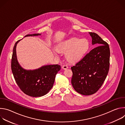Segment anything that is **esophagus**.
<instances>
[{
	"label": "esophagus",
	"mask_w": 125,
	"mask_h": 125,
	"mask_svg": "<svg viewBox=\"0 0 125 125\" xmlns=\"http://www.w3.org/2000/svg\"><path fill=\"white\" fill-rule=\"evenodd\" d=\"M62 69H64V70H66V69H68V66H67V65H63V66H62Z\"/></svg>",
	"instance_id": "1"
}]
</instances>
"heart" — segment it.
I'll return each instance as SVG.
<instances>
[{
  "label": "heart",
  "mask_w": 125,
  "mask_h": 125,
  "mask_svg": "<svg viewBox=\"0 0 125 125\" xmlns=\"http://www.w3.org/2000/svg\"><path fill=\"white\" fill-rule=\"evenodd\" d=\"M89 47V42L85 39L71 38L60 42L56 49L53 50L55 55L58 52L66 53L65 58L68 61L75 63L80 60L85 55Z\"/></svg>",
  "instance_id": "obj_1"
}]
</instances>
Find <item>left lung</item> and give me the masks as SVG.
<instances>
[{"mask_svg":"<svg viewBox=\"0 0 125 125\" xmlns=\"http://www.w3.org/2000/svg\"><path fill=\"white\" fill-rule=\"evenodd\" d=\"M89 33L92 38V44L99 46L71 67L73 87L77 92L84 95H92L98 91L108 73L110 65L108 44L96 33Z\"/></svg>","mask_w":125,"mask_h":125,"instance_id":"8db88e82","label":"left lung"}]
</instances>
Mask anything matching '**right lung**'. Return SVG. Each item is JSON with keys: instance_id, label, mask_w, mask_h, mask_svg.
<instances>
[{"instance_id": "right-lung-1", "label": "right lung", "mask_w": 125, "mask_h": 125, "mask_svg": "<svg viewBox=\"0 0 125 125\" xmlns=\"http://www.w3.org/2000/svg\"><path fill=\"white\" fill-rule=\"evenodd\" d=\"M41 34H27L25 37ZM21 40L18 41L15 44L11 59V70L15 80L26 94L35 97L43 96L53 87L55 76L61 69V66L58 64L47 65L33 70L24 69L18 62L16 55V46Z\"/></svg>"}]
</instances>
